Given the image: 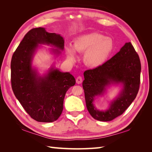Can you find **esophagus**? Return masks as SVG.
<instances>
[{"label":"esophagus","mask_w":152,"mask_h":152,"mask_svg":"<svg viewBox=\"0 0 152 152\" xmlns=\"http://www.w3.org/2000/svg\"><path fill=\"white\" fill-rule=\"evenodd\" d=\"M76 82L78 84H80L82 82V78L80 76L78 77L76 79Z\"/></svg>","instance_id":"esophagus-1"}]
</instances>
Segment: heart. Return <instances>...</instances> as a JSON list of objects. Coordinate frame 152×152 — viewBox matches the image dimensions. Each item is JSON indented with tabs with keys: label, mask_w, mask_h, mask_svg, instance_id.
<instances>
[{
	"label": "heart",
	"mask_w": 152,
	"mask_h": 152,
	"mask_svg": "<svg viewBox=\"0 0 152 152\" xmlns=\"http://www.w3.org/2000/svg\"><path fill=\"white\" fill-rule=\"evenodd\" d=\"M114 48V42L111 37L97 32H91L75 38L73 46L67 45L65 50L70 61H75V51L84 53L83 61L85 65L90 68H98L107 61Z\"/></svg>",
	"instance_id": "1"
}]
</instances>
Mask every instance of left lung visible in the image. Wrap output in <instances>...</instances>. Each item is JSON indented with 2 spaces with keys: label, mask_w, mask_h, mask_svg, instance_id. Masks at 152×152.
<instances>
[{
  "label": "left lung",
  "mask_w": 152,
  "mask_h": 152,
  "mask_svg": "<svg viewBox=\"0 0 152 152\" xmlns=\"http://www.w3.org/2000/svg\"><path fill=\"white\" fill-rule=\"evenodd\" d=\"M140 73V59L131 42H126L102 66L84 72L82 87L91 115L97 121L108 122L122 115L138 93ZM112 85L121 86L118 95L110 102L107 109H98L94 100L106 94L107 89Z\"/></svg>",
  "instance_id": "left-lung-1"
}]
</instances>
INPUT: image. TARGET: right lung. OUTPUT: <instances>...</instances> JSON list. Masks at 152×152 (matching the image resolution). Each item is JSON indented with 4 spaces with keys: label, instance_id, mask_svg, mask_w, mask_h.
<instances>
[{
    "label": "right lung",
    "instance_id": "right-lung-1",
    "mask_svg": "<svg viewBox=\"0 0 152 152\" xmlns=\"http://www.w3.org/2000/svg\"><path fill=\"white\" fill-rule=\"evenodd\" d=\"M40 45L52 47L50 53L56 58L64 50V39L42 27L30 30L12 56L11 86L16 98L32 118L40 122H53L61 115L66 91L76 82L70 72L59 71L54 63L40 74L33 66Z\"/></svg>",
    "mask_w": 152,
    "mask_h": 152
}]
</instances>
